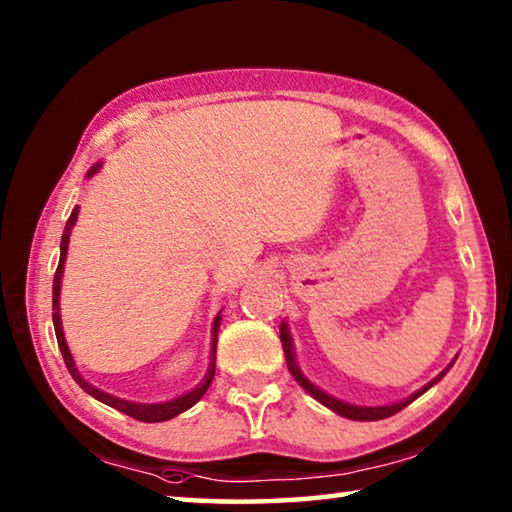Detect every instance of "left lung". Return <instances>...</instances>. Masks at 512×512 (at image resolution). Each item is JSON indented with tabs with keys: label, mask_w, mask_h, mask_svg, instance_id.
<instances>
[{
	"label": "left lung",
	"mask_w": 512,
	"mask_h": 512,
	"mask_svg": "<svg viewBox=\"0 0 512 512\" xmlns=\"http://www.w3.org/2000/svg\"><path fill=\"white\" fill-rule=\"evenodd\" d=\"M280 342H282V351H285L289 373L296 378V383H298L300 387H303L307 394L314 396V399L319 401L321 405H326L328 410L337 412V415H342V417H346V419H355V421H378V419H385V417L396 415V412L403 410L405 405H410L412 401L419 399L421 394L428 392V389H431L435 383H440V380L444 378V373L453 367V362H456V358H453V362L449 364V367H446L442 373H437V376L431 380V383L424 385L421 389H417L415 394H410L408 399L396 401V403H387V405H355V403H346V401H342V399H335V396H330L328 392H323L321 387H316V385L312 383V380L305 376L303 369L298 367L294 339H291V332H289L287 321H282V326H280Z\"/></svg>",
	"instance_id": "obj_1"
}]
</instances>
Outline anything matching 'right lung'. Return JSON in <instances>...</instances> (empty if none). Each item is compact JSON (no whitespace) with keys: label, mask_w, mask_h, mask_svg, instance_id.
<instances>
[{"label":"right lung","mask_w":512,"mask_h":512,"mask_svg":"<svg viewBox=\"0 0 512 512\" xmlns=\"http://www.w3.org/2000/svg\"><path fill=\"white\" fill-rule=\"evenodd\" d=\"M102 168V161H97L95 166H91L88 170L86 177H93L95 173H100ZM77 216H79V207L75 205L72 209V214L66 223V230H63V237H61V257H59V266H56V273H54V285H52V321H54V332H56V342H59L61 348V355H63V362H66V367L70 371V376L75 378V383L84 389L86 394H91L93 399L102 401L104 405H111V408H116L123 412V415H129L139 421H148V424H157V421H168L177 415H182L184 410H189L196 405L205 392L212 385L214 380V373H216V344H218V328H221V312L216 314V319L212 323V351H209V367L205 378L200 380V383L189 389L186 394L175 396V399L170 401H159V403H136V401H127V399H120V396H113L109 392H102L100 387H95L88 383V380L81 376L75 358H72L68 342H66V335H63V323H61V310H59V300H61V280H63V269H66V257H68V243H70V234H72V227L77 223Z\"/></svg>","instance_id":"1"}]
</instances>
